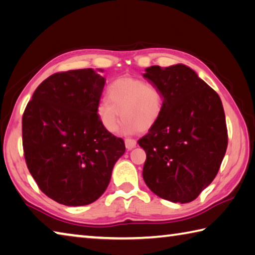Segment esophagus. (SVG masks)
Wrapping results in <instances>:
<instances>
[{"label": "esophagus", "mask_w": 255, "mask_h": 255, "mask_svg": "<svg viewBox=\"0 0 255 255\" xmlns=\"http://www.w3.org/2000/svg\"><path fill=\"white\" fill-rule=\"evenodd\" d=\"M136 143L137 141L135 139H131V138H127V139H125V145H126V148L128 150H131L132 148H135Z\"/></svg>", "instance_id": "1"}]
</instances>
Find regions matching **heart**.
<instances>
[{"instance_id": "1", "label": "heart", "mask_w": 255, "mask_h": 255, "mask_svg": "<svg viewBox=\"0 0 255 255\" xmlns=\"http://www.w3.org/2000/svg\"><path fill=\"white\" fill-rule=\"evenodd\" d=\"M163 109L164 98L158 88L138 78L123 77L108 86L107 99L97 106V116L101 126L109 132L117 130L123 117L122 131L133 133L154 127L159 122Z\"/></svg>"}]
</instances>
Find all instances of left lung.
<instances>
[{
	"mask_svg": "<svg viewBox=\"0 0 255 255\" xmlns=\"http://www.w3.org/2000/svg\"><path fill=\"white\" fill-rule=\"evenodd\" d=\"M142 77L164 98L159 122L138 140L147 156L143 180L164 200L192 202L215 178L228 148L221 98L182 63L151 66Z\"/></svg>",
	"mask_w": 255,
	"mask_h": 255,
	"instance_id": "1",
	"label": "left lung"
}]
</instances>
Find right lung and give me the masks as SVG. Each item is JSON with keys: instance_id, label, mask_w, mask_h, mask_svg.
I'll return each instance as SVG.
<instances>
[{"instance_id": "add662e5", "label": "right lung", "mask_w": 255, "mask_h": 255, "mask_svg": "<svg viewBox=\"0 0 255 255\" xmlns=\"http://www.w3.org/2000/svg\"><path fill=\"white\" fill-rule=\"evenodd\" d=\"M103 69L54 73L36 88L22 118L25 161L48 197L67 206L103 195L125 142L101 126Z\"/></svg>"}]
</instances>
